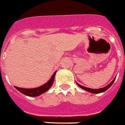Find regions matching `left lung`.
Here are the masks:
<instances>
[{"label":"left lung","instance_id":"obj_1","mask_svg":"<svg viewBox=\"0 0 125 125\" xmlns=\"http://www.w3.org/2000/svg\"><path fill=\"white\" fill-rule=\"evenodd\" d=\"M115 79L113 80V81L111 82V83H109L108 85L106 86H105V87H104V88H99V89H92V88H86V87H84V86H83L80 85L79 84H78V83H77V85L79 86V87H81V88H83V89H84V90L88 91V92H91V93H93V94H99V93H101V92H105V91H106V90H107V89H108V88H109V87H110V86L112 85V84H113V82L115 81Z\"/></svg>","mask_w":125,"mask_h":125}]
</instances>
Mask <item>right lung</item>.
<instances>
[{"mask_svg":"<svg viewBox=\"0 0 125 125\" xmlns=\"http://www.w3.org/2000/svg\"><path fill=\"white\" fill-rule=\"evenodd\" d=\"M56 73V72H55L53 74L51 79L46 83L43 84L41 86H39V87H37V88H22L18 87V86H14V87L18 91H20L21 93H22V94H25L26 96L31 97L38 96H39L41 94H43L44 92H46L48 89H50V88L52 86L53 83H54V77H55Z\"/></svg>","mask_w":125,"mask_h":125,"instance_id":"right-lung-1","label":"right lung"}]
</instances>
